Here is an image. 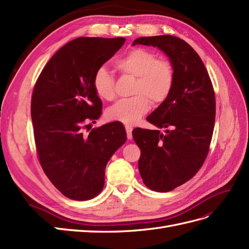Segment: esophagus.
<instances>
[{
	"label": "esophagus",
	"mask_w": 249,
	"mask_h": 249,
	"mask_svg": "<svg viewBox=\"0 0 249 249\" xmlns=\"http://www.w3.org/2000/svg\"><path fill=\"white\" fill-rule=\"evenodd\" d=\"M125 130H126V133H127V138H128V140H131L132 139V128H131V127L126 126Z\"/></svg>",
	"instance_id": "obj_1"
}]
</instances>
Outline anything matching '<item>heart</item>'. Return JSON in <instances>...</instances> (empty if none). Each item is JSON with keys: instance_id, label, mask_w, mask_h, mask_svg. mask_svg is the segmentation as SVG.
Here are the masks:
<instances>
[{"instance_id": "heart-1", "label": "heart", "mask_w": 249, "mask_h": 249, "mask_svg": "<svg viewBox=\"0 0 249 249\" xmlns=\"http://www.w3.org/2000/svg\"><path fill=\"white\" fill-rule=\"evenodd\" d=\"M122 74L135 76L132 94L135 97L117 102L106 111V118L126 125H135L149 110L152 100L162 103L168 98L175 84V68L170 61L158 59L150 49L136 47L116 61ZM93 87L101 99L114 98V78L105 67H99L93 74Z\"/></svg>"}]
</instances>
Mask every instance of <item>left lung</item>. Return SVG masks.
I'll return each mask as SVG.
<instances>
[{
	"label": "left lung",
	"instance_id": "obj_1",
	"mask_svg": "<svg viewBox=\"0 0 249 249\" xmlns=\"http://www.w3.org/2000/svg\"><path fill=\"white\" fill-rule=\"evenodd\" d=\"M137 44L160 48L175 68L173 90L147 117L149 123L168 129L132 130L141 150L138 165L144 184L167 193L189 181L205 162L214 127V90L199 54L180 37L142 36L132 45Z\"/></svg>",
	"mask_w": 249,
	"mask_h": 249
}]
</instances>
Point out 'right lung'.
<instances>
[{"label": "right lung", "instance_id": "add662e5", "mask_svg": "<svg viewBox=\"0 0 249 249\" xmlns=\"http://www.w3.org/2000/svg\"><path fill=\"white\" fill-rule=\"evenodd\" d=\"M124 43L125 37L74 39L53 54L36 82L30 112L37 159L50 182L71 200L101 193L106 165L127 140L120 122L89 128L103 107L93 74Z\"/></svg>", "mask_w": 249, "mask_h": 249}]
</instances>
